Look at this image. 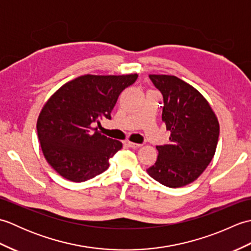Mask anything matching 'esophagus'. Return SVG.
I'll use <instances>...</instances> for the list:
<instances>
[{
    "mask_svg": "<svg viewBox=\"0 0 251 251\" xmlns=\"http://www.w3.org/2000/svg\"><path fill=\"white\" fill-rule=\"evenodd\" d=\"M127 145H128L130 148H134V149L140 148L142 146V145H140V143H135V142H130V141L127 142Z\"/></svg>",
    "mask_w": 251,
    "mask_h": 251,
    "instance_id": "34e87169",
    "label": "esophagus"
}]
</instances>
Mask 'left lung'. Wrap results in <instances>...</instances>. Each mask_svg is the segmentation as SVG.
<instances>
[{
    "instance_id": "obj_1",
    "label": "left lung",
    "mask_w": 251,
    "mask_h": 251,
    "mask_svg": "<svg viewBox=\"0 0 251 251\" xmlns=\"http://www.w3.org/2000/svg\"><path fill=\"white\" fill-rule=\"evenodd\" d=\"M162 93V120L170 131L169 143L157 146L155 164L147 169L153 179L168 188L193 182L216 153L219 122L209 102L199 90L177 76L150 74Z\"/></svg>"
}]
</instances>
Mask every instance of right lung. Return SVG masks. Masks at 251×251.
Masks as SVG:
<instances>
[{
	"label": "right lung",
	"instance_id": "obj_1",
	"mask_svg": "<svg viewBox=\"0 0 251 251\" xmlns=\"http://www.w3.org/2000/svg\"><path fill=\"white\" fill-rule=\"evenodd\" d=\"M138 74L78 76L56 90L36 123L43 155L62 178L83 182L105 172L120 151L119 140L101 135L94 123L111 120L117 98Z\"/></svg>",
	"mask_w": 251,
	"mask_h": 251
}]
</instances>
